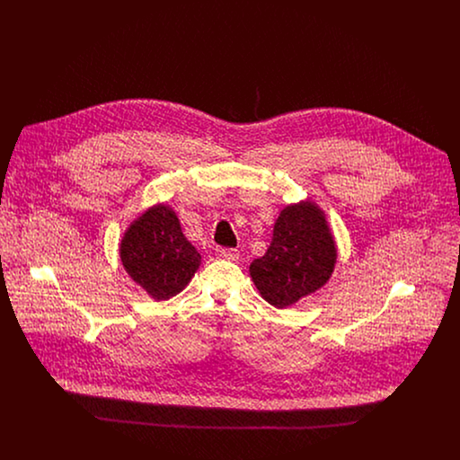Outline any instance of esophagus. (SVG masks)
I'll return each instance as SVG.
<instances>
[{"label": "esophagus", "mask_w": 460, "mask_h": 460, "mask_svg": "<svg viewBox=\"0 0 460 460\" xmlns=\"http://www.w3.org/2000/svg\"><path fill=\"white\" fill-rule=\"evenodd\" d=\"M217 257L224 261H238L240 259V252L234 248H217Z\"/></svg>", "instance_id": "esophagus-1"}]
</instances>
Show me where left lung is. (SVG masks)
I'll return each mask as SVG.
<instances>
[{"label":"left lung","mask_w":460,"mask_h":460,"mask_svg":"<svg viewBox=\"0 0 460 460\" xmlns=\"http://www.w3.org/2000/svg\"><path fill=\"white\" fill-rule=\"evenodd\" d=\"M334 263L336 244L324 212L302 201L281 212L265 255L250 263V276L265 302L286 308L326 285Z\"/></svg>","instance_id":"8db88e82"}]
</instances>
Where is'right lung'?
Returning a JSON list of instances; mask_svg holds the SVG:
<instances>
[{"label":"right lung","mask_w":460,"mask_h":460,"mask_svg":"<svg viewBox=\"0 0 460 460\" xmlns=\"http://www.w3.org/2000/svg\"><path fill=\"white\" fill-rule=\"evenodd\" d=\"M126 272L155 300H169L195 276L201 257L186 240L172 208L155 205L132 222L120 241Z\"/></svg>","instance_id":"1"}]
</instances>
